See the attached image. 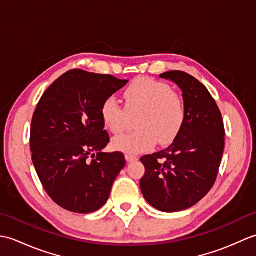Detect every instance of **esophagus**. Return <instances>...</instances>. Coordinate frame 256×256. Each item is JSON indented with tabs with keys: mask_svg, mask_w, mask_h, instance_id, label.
I'll list each match as a JSON object with an SVG mask.
<instances>
[{
	"mask_svg": "<svg viewBox=\"0 0 256 256\" xmlns=\"http://www.w3.org/2000/svg\"><path fill=\"white\" fill-rule=\"evenodd\" d=\"M125 158H126L128 162H136L138 160V157L134 156L132 154H125Z\"/></svg>",
	"mask_w": 256,
	"mask_h": 256,
	"instance_id": "esophagus-1",
	"label": "esophagus"
}]
</instances>
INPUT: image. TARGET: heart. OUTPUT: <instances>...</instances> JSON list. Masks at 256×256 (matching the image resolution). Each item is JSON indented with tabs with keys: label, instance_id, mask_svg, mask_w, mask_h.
Wrapping results in <instances>:
<instances>
[{
	"label": "heart",
	"instance_id": "1",
	"mask_svg": "<svg viewBox=\"0 0 256 256\" xmlns=\"http://www.w3.org/2000/svg\"><path fill=\"white\" fill-rule=\"evenodd\" d=\"M125 108L114 98L102 103L101 118L114 135L128 128V114H138L136 132L113 140V146L128 154L153 148L157 140L167 145L176 138L186 118L182 98L170 86L148 78H138L123 92Z\"/></svg>",
	"mask_w": 256,
	"mask_h": 256
}]
</instances>
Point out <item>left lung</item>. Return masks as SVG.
I'll return each mask as SVG.
<instances>
[{
    "label": "left lung",
    "mask_w": 256,
    "mask_h": 256,
    "mask_svg": "<svg viewBox=\"0 0 256 256\" xmlns=\"http://www.w3.org/2000/svg\"><path fill=\"white\" fill-rule=\"evenodd\" d=\"M160 77L182 91L186 118L170 146L140 158L145 174L140 186L155 209L178 212L199 202L214 186L224 150V126L214 98L192 76L174 70Z\"/></svg>",
    "instance_id": "obj_1"
}]
</instances>
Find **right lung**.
Listing matches in <instances>:
<instances>
[{"label":"right lung","mask_w":256,"mask_h":256,"mask_svg":"<svg viewBox=\"0 0 256 256\" xmlns=\"http://www.w3.org/2000/svg\"><path fill=\"white\" fill-rule=\"evenodd\" d=\"M128 82L74 69L59 77L38 102L30 126L32 160L42 187L62 208L90 214L110 197L126 162L120 152H102L110 138L101 106Z\"/></svg>","instance_id":"right-lung-1"}]
</instances>
